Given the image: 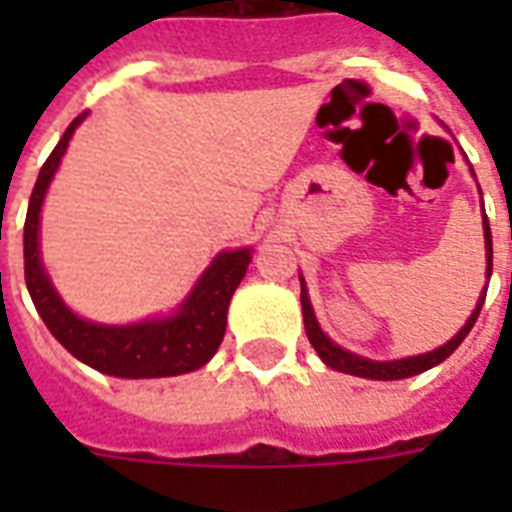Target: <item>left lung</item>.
I'll list each match as a JSON object with an SVG mask.
<instances>
[{
	"label": "left lung",
	"instance_id": "8db88e82",
	"mask_svg": "<svg viewBox=\"0 0 512 512\" xmlns=\"http://www.w3.org/2000/svg\"><path fill=\"white\" fill-rule=\"evenodd\" d=\"M484 239H486V276H492V228H489V217L484 215ZM486 300V292L478 297L476 311L470 313V319L465 321V327L457 332L449 342H444L441 348L430 350V353H422V356H409L398 358V361H372V358L356 356L350 350L340 348L337 342L329 340L324 332H321L319 321H316V313L311 308V300H308V289H305V281L300 276V303H303V321H305V335L311 340V345L316 348V353L321 356V361L337 372L353 374V377H366V380H404V377H414V374L425 372L430 366L441 364L444 358H449L454 350L460 348V342L468 337V332L476 324L478 313H481V305Z\"/></svg>",
	"mask_w": 512,
	"mask_h": 512
}]
</instances>
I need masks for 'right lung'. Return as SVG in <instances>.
<instances>
[{
  "label": "right lung",
  "instance_id": "obj_1",
  "mask_svg": "<svg viewBox=\"0 0 512 512\" xmlns=\"http://www.w3.org/2000/svg\"><path fill=\"white\" fill-rule=\"evenodd\" d=\"M84 116L87 114H79L68 124L55 151L42 164L34 191H31L26 225H23V268H26L28 295L52 337L71 356L98 372L127 377V380H143V377H175V374L201 369L223 342L228 303L247 273L252 249L220 252L172 316L127 324V327H108V324L79 319L60 300L50 276L44 273L42 257H39V212H42L44 193L50 188L52 175L66 154L68 140L84 122Z\"/></svg>",
  "mask_w": 512,
  "mask_h": 512
}]
</instances>
